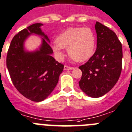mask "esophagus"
Listing matches in <instances>:
<instances>
[{
	"instance_id": "esophagus-1",
	"label": "esophagus",
	"mask_w": 132,
	"mask_h": 132,
	"mask_svg": "<svg viewBox=\"0 0 132 132\" xmlns=\"http://www.w3.org/2000/svg\"><path fill=\"white\" fill-rule=\"evenodd\" d=\"M74 68V67H71V66H66V65H65L64 67V69L65 70H73Z\"/></svg>"
}]
</instances>
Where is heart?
Here are the masks:
<instances>
[{
    "mask_svg": "<svg viewBox=\"0 0 132 132\" xmlns=\"http://www.w3.org/2000/svg\"><path fill=\"white\" fill-rule=\"evenodd\" d=\"M52 48L59 60L64 56L62 48H67L72 60L82 62L90 59L96 49V36L90 28L70 27L56 38Z\"/></svg>",
    "mask_w": 132,
    "mask_h": 132,
    "instance_id": "obj_1",
    "label": "heart"
}]
</instances>
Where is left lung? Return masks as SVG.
<instances>
[{"label": "left lung", "mask_w": 132, "mask_h": 132, "mask_svg": "<svg viewBox=\"0 0 132 132\" xmlns=\"http://www.w3.org/2000/svg\"><path fill=\"white\" fill-rule=\"evenodd\" d=\"M97 48L86 63L79 86L90 97L99 98L108 93L118 82L122 69V46L116 33L96 22Z\"/></svg>", "instance_id": "obj_1"}]
</instances>
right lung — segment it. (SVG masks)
Instances as JSON below:
<instances>
[{
    "label": "right lung",
    "instance_id": "1",
    "mask_svg": "<svg viewBox=\"0 0 132 132\" xmlns=\"http://www.w3.org/2000/svg\"><path fill=\"white\" fill-rule=\"evenodd\" d=\"M41 23L30 25L14 36L11 42L6 66L14 86L22 96L34 102H41L52 93L58 84L64 65L52 56L50 40L40 28ZM43 36L38 50L28 52L23 44L30 34Z\"/></svg>",
    "mask_w": 132,
    "mask_h": 132
}]
</instances>
